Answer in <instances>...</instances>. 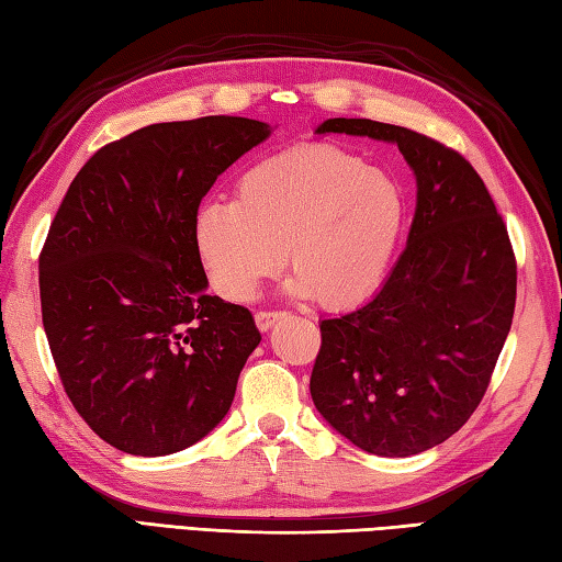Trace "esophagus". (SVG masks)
<instances>
[{"label": "esophagus", "instance_id": "esophagus-1", "mask_svg": "<svg viewBox=\"0 0 562 562\" xmlns=\"http://www.w3.org/2000/svg\"><path fill=\"white\" fill-rule=\"evenodd\" d=\"M282 316H284L282 312H256V326L260 330H268V328H272L274 321L282 318Z\"/></svg>", "mask_w": 562, "mask_h": 562}]
</instances>
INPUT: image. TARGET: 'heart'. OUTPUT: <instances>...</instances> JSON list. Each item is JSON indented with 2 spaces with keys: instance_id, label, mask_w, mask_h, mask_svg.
I'll use <instances>...</instances> for the list:
<instances>
[{
  "instance_id": "heart-1",
  "label": "heart",
  "mask_w": 562,
  "mask_h": 562,
  "mask_svg": "<svg viewBox=\"0 0 562 562\" xmlns=\"http://www.w3.org/2000/svg\"><path fill=\"white\" fill-rule=\"evenodd\" d=\"M403 226L401 188L364 157L333 145H300L241 173L236 202H207L195 248L232 302H250L284 266L288 290L326 308L364 302L384 280Z\"/></svg>"
}]
</instances>
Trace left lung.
Segmentation results:
<instances>
[{
	"instance_id": "left-lung-1",
	"label": "left lung",
	"mask_w": 562,
	"mask_h": 562,
	"mask_svg": "<svg viewBox=\"0 0 562 562\" xmlns=\"http://www.w3.org/2000/svg\"><path fill=\"white\" fill-rule=\"evenodd\" d=\"M316 133L396 142L417 178L403 254L372 300L321 321L318 413L376 457H413L479 408L517 302L507 224L457 149L408 127L330 117Z\"/></svg>"
}]
</instances>
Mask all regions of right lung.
Segmentation results:
<instances>
[{"instance_id":"1","label":"right lung","mask_w":562,"mask_h":562,"mask_svg":"<svg viewBox=\"0 0 562 562\" xmlns=\"http://www.w3.org/2000/svg\"><path fill=\"white\" fill-rule=\"evenodd\" d=\"M260 121L157 123L81 166L38 258L43 328L75 411L111 447L166 457L232 408L260 342L246 306L207 294L195 217Z\"/></svg>"}]
</instances>
